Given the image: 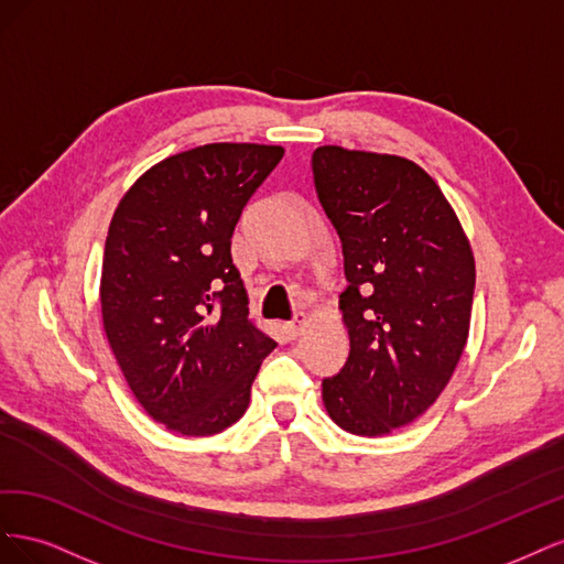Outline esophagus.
I'll return each mask as SVG.
<instances>
[{"instance_id": "1", "label": "esophagus", "mask_w": 564, "mask_h": 564, "mask_svg": "<svg viewBox=\"0 0 564 564\" xmlns=\"http://www.w3.org/2000/svg\"><path fill=\"white\" fill-rule=\"evenodd\" d=\"M303 327H305V315L303 313H296L292 319L284 322V332L292 338H296L303 332Z\"/></svg>"}]
</instances>
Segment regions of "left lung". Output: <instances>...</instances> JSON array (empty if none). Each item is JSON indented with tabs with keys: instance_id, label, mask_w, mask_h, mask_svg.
<instances>
[{
	"instance_id": "obj_1",
	"label": "left lung",
	"mask_w": 564,
	"mask_h": 564,
	"mask_svg": "<svg viewBox=\"0 0 564 564\" xmlns=\"http://www.w3.org/2000/svg\"><path fill=\"white\" fill-rule=\"evenodd\" d=\"M313 181L348 280L350 355L322 400L344 431L388 435L440 398L466 348L470 242L440 185L404 158L322 145Z\"/></svg>"
}]
</instances>
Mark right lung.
Wrapping results in <instances>:
<instances>
[{
  "label": "right lung",
  "mask_w": 564,
  "mask_h": 564,
  "mask_svg": "<svg viewBox=\"0 0 564 564\" xmlns=\"http://www.w3.org/2000/svg\"><path fill=\"white\" fill-rule=\"evenodd\" d=\"M284 148L209 143L135 181L110 220L100 313L115 360L145 412L207 437L240 421L278 344L253 327L230 240Z\"/></svg>",
  "instance_id": "right-lung-1"
}]
</instances>
